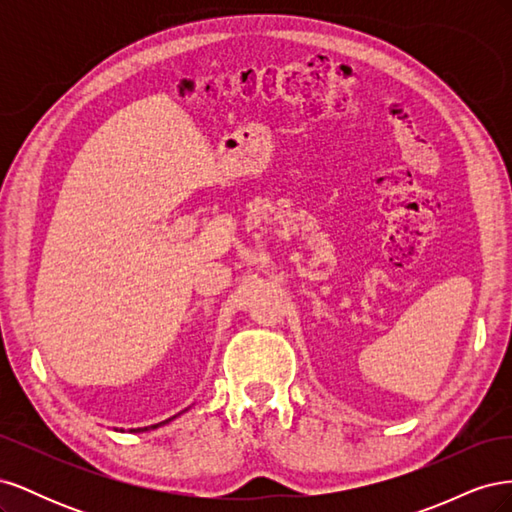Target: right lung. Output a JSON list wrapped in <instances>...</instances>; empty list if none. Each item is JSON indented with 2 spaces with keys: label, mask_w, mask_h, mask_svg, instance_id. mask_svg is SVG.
I'll use <instances>...</instances> for the list:
<instances>
[{
  "label": "right lung",
  "mask_w": 512,
  "mask_h": 512,
  "mask_svg": "<svg viewBox=\"0 0 512 512\" xmlns=\"http://www.w3.org/2000/svg\"><path fill=\"white\" fill-rule=\"evenodd\" d=\"M175 418V416H173ZM170 421V418H168ZM168 421H164V423H168ZM164 423H158V425H151V427H141V429H130V431H149V429H156V427H160V425H164Z\"/></svg>",
  "instance_id": "right-lung-1"
}]
</instances>
